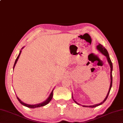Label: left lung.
I'll use <instances>...</instances> for the list:
<instances>
[{"instance_id": "1", "label": "left lung", "mask_w": 123, "mask_h": 123, "mask_svg": "<svg viewBox=\"0 0 123 123\" xmlns=\"http://www.w3.org/2000/svg\"><path fill=\"white\" fill-rule=\"evenodd\" d=\"M97 49L100 52H101L102 54L103 55H104L106 57V58H107V62H108L109 64L110 65V68H111V73H110V76H111V83H110V88H109V90L108 91V93H107V94L106 95V96L105 97V98H104V100L101 103H99V104H95V105H90V106H87V105H82L83 107H97L98 105H100L102 104L105 101H106V100L107 99V97H108V95L110 93V90H111V89L112 88V70H113V65H112V62H111V59L110 58V56H109V53L108 52H107L106 49L104 47H103L102 45L101 44H98V45H97ZM72 98H73V100L74 101V102H75L76 103H77V104L78 105H80V104H79L78 103H77V102L74 100V99L73 98V95L72 94Z\"/></svg>"}]
</instances>
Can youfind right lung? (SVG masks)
<instances>
[{
	"label": "right lung",
	"mask_w": 123,
	"mask_h": 123,
	"mask_svg": "<svg viewBox=\"0 0 123 123\" xmlns=\"http://www.w3.org/2000/svg\"><path fill=\"white\" fill-rule=\"evenodd\" d=\"M24 48V47H23L22 48V49H23ZM21 50H20V53H19V55L18 56V57H17V59H16V61H15V62H14V66H13V69H14V67H15V65H16V63H17V61H18V59H19V57H20V54H21ZM54 90V89H53ZM53 90H52V91L51 92V93H50V95H49V96L48 97V98H47V99L45 100V101H44V102H42V103H39V104H34V105H32V104H26V103H25L24 102H23L22 101H21V100L20 99V98L18 97L17 96V98H18V101L20 102V103L21 104H22L23 105H24V106H26V107H29V108H31V109H34V108H36V107H41V106H45V105H46V104H47L48 103H49V102L50 101V100H52V98H53Z\"/></svg>",
	"instance_id": "add662e5"
}]
</instances>
